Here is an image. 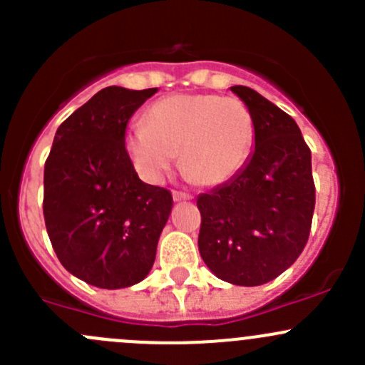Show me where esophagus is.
Wrapping results in <instances>:
<instances>
[{"mask_svg":"<svg viewBox=\"0 0 365 365\" xmlns=\"http://www.w3.org/2000/svg\"><path fill=\"white\" fill-rule=\"evenodd\" d=\"M173 200H175L176 203H178V201L192 200V196H189V194H185V192H178V190H175V192H173Z\"/></svg>","mask_w":365,"mask_h":365,"instance_id":"34e87169","label":"esophagus"}]
</instances>
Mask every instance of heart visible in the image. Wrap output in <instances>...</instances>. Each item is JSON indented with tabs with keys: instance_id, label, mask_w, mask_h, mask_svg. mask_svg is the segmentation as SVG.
<instances>
[{
	"instance_id": "b5f03b06",
	"label": "heart",
	"mask_w": 365,
	"mask_h": 365,
	"mask_svg": "<svg viewBox=\"0 0 365 365\" xmlns=\"http://www.w3.org/2000/svg\"><path fill=\"white\" fill-rule=\"evenodd\" d=\"M254 145V118L240 98L182 93L157 101L125 135V148L143 180L159 183L178 152L185 175L203 185L237 176Z\"/></svg>"
}]
</instances>
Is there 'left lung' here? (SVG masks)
<instances>
[{"label":"left lung","instance_id":"obj_1","mask_svg":"<svg viewBox=\"0 0 365 365\" xmlns=\"http://www.w3.org/2000/svg\"><path fill=\"white\" fill-rule=\"evenodd\" d=\"M254 118V152L242 171L200 194L197 247L222 281L259 286L304 251L314 213L311 150L297 121L257 91L231 86Z\"/></svg>","mask_w":365,"mask_h":365}]
</instances>
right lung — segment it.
Wrapping results in <instances>:
<instances>
[{
  "label": "right lung",
  "instance_id": "obj_1",
  "mask_svg": "<svg viewBox=\"0 0 365 365\" xmlns=\"http://www.w3.org/2000/svg\"><path fill=\"white\" fill-rule=\"evenodd\" d=\"M157 88L108 86L58 127L43 168V219L58 259L102 289L141 282L173 208L168 189L141 182L125 148L130 116Z\"/></svg>",
  "mask_w": 365,
  "mask_h": 365
}]
</instances>
